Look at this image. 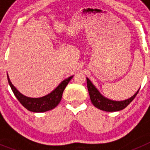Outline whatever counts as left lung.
Here are the masks:
<instances>
[{"mask_svg": "<svg viewBox=\"0 0 150 150\" xmlns=\"http://www.w3.org/2000/svg\"><path fill=\"white\" fill-rule=\"evenodd\" d=\"M87 79V88L89 93L90 99H91V103L95 107L101 110L107 111V112H115V111H120L123 110L127 107L128 104L134 99L136 95L138 93V91L129 99L122 100V101H114L104 98L103 95L100 94L98 89L95 87L92 83H91L89 79L86 78Z\"/></svg>", "mask_w": 150, "mask_h": 150, "instance_id": "obj_1", "label": "left lung"}]
</instances>
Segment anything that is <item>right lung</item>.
Returning a JSON list of instances; mask_svg holds the SVG:
<instances>
[{"label": "right lung", "instance_id": "obj_1", "mask_svg": "<svg viewBox=\"0 0 150 150\" xmlns=\"http://www.w3.org/2000/svg\"><path fill=\"white\" fill-rule=\"evenodd\" d=\"M72 78L73 76L64 79V81H62V83H60L59 86L49 95L44 97H41V98H28V97H26L21 94L15 87L13 86V85L10 82L7 75L8 83L11 87L13 94L16 97L18 101L20 102L22 106L25 107L26 109L34 112H46V111L50 110L55 108L60 103L64 90Z\"/></svg>", "mask_w": 150, "mask_h": 150}]
</instances>
